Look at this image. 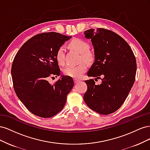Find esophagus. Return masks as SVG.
Returning a JSON list of instances; mask_svg holds the SVG:
<instances>
[{
	"instance_id": "34e87169",
	"label": "esophagus",
	"mask_w": 150,
	"mask_h": 150,
	"mask_svg": "<svg viewBox=\"0 0 150 150\" xmlns=\"http://www.w3.org/2000/svg\"><path fill=\"white\" fill-rule=\"evenodd\" d=\"M74 83H76V84H77V83H79L80 81H81V80L80 79H74Z\"/></svg>"
}]
</instances>
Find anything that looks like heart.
Returning a JSON list of instances; mask_svg holds the SVG:
<instances>
[{"label":"heart","instance_id":"obj_1","mask_svg":"<svg viewBox=\"0 0 150 150\" xmlns=\"http://www.w3.org/2000/svg\"><path fill=\"white\" fill-rule=\"evenodd\" d=\"M69 46L72 49L81 54V60L86 62H89L93 60V56L92 53L88 51L89 45L84 40L80 39H75L70 42ZM56 61L59 65L63 66L65 64L64 48L63 46L57 49L56 54ZM87 69V65L82 62L77 66H69L63 71L64 74L66 76L73 78H79Z\"/></svg>","mask_w":150,"mask_h":150}]
</instances>
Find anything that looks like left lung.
Instances as JSON below:
<instances>
[{"instance_id": "1", "label": "left lung", "mask_w": 150, "mask_h": 150, "mask_svg": "<svg viewBox=\"0 0 150 150\" xmlns=\"http://www.w3.org/2000/svg\"><path fill=\"white\" fill-rule=\"evenodd\" d=\"M91 39L94 49V62L88 76L100 78L85 81L88 89L84 94L87 106L101 115H110L122 106L134 84L137 61L132 49L126 40L111 30L103 28L84 32Z\"/></svg>"}]
</instances>
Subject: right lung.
I'll return each instance as SVG.
<instances>
[{
	"mask_svg": "<svg viewBox=\"0 0 150 150\" xmlns=\"http://www.w3.org/2000/svg\"><path fill=\"white\" fill-rule=\"evenodd\" d=\"M71 38L54 32L37 34L22 45L13 59V89L26 108L36 116L47 118L57 115L74 86L73 79L66 76L53 85L47 81L49 76H60L56 54Z\"/></svg>",
	"mask_w": 150,
	"mask_h": 150,
	"instance_id": "right-lung-1",
	"label": "right lung"
}]
</instances>
